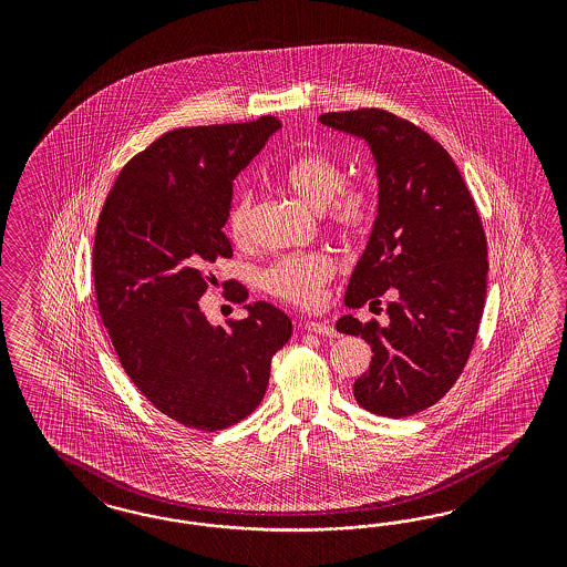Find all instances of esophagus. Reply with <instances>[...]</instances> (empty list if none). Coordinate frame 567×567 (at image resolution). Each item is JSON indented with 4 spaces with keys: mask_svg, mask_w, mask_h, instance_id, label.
<instances>
[{
    "mask_svg": "<svg viewBox=\"0 0 567 567\" xmlns=\"http://www.w3.org/2000/svg\"><path fill=\"white\" fill-rule=\"evenodd\" d=\"M306 330L313 332V334H324V337H339L337 330L330 327L328 322H316V320H309L306 322Z\"/></svg>",
    "mask_w": 567,
    "mask_h": 567,
    "instance_id": "34e87169",
    "label": "esophagus"
}]
</instances>
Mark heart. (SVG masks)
<instances>
[{
    "instance_id": "obj_1",
    "label": "heart",
    "mask_w": 567,
    "mask_h": 567,
    "mask_svg": "<svg viewBox=\"0 0 567 567\" xmlns=\"http://www.w3.org/2000/svg\"><path fill=\"white\" fill-rule=\"evenodd\" d=\"M282 185L303 204L324 209L332 230L351 235L370 220L374 195L363 185H344L343 166L324 152L297 155L280 176ZM254 223V197L239 195L226 214V228L235 243H247ZM334 275L324 254H297L278 259L264 272V287L292 306H311Z\"/></svg>"
}]
</instances>
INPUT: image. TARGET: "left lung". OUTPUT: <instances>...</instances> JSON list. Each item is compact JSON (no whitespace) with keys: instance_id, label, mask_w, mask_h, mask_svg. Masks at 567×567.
I'll use <instances>...</instances> for the list:
<instances>
[{"instance_id":"obj_1","label":"left lung","mask_w":567,"mask_h":567,"mask_svg":"<svg viewBox=\"0 0 567 567\" xmlns=\"http://www.w3.org/2000/svg\"><path fill=\"white\" fill-rule=\"evenodd\" d=\"M318 121L363 138L377 162V220L344 306L374 311L386 295L389 322H337L374 353L353 395L368 412L408 417L445 396L476 341L488 272L481 216L451 155L412 122L377 107Z\"/></svg>"}]
</instances>
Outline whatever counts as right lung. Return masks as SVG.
<instances>
[{"label": "right lung", "mask_w": 567, "mask_h": 567, "mask_svg": "<svg viewBox=\"0 0 567 567\" xmlns=\"http://www.w3.org/2000/svg\"><path fill=\"white\" fill-rule=\"evenodd\" d=\"M280 128L275 116L176 128L122 168L93 243L103 327L124 372L155 410L187 429H228L261 403L292 324L272 303L212 327L199 308L207 266L230 258L233 181ZM233 301L245 303L237 287Z\"/></svg>", "instance_id": "obj_1"}]
</instances>
